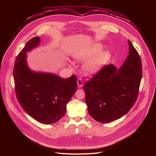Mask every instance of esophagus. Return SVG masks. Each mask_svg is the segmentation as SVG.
Here are the masks:
<instances>
[{
    "label": "esophagus",
    "instance_id": "obj_1",
    "mask_svg": "<svg viewBox=\"0 0 156 156\" xmlns=\"http://www.w3.org/2000/svg\"><path fill=\"white\" fill-rule=\"evenodd\" d=\"M77 84L78 86L79 87H81L83 86V82H82V80L81 79H78L77 80Z\"/></svg>",
    "mask_w": 156,
    "mask_h": 156
}]
</instances>
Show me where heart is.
Instances as JSON below:
<instances>
[{
    "label": "heart",
    "instance_id": "b5f03b06",
    "mask_svg": "<svg viewBox=\"0 0 156 156\" xmlns=\"http://www.w3.org/2000/svg\"><path fill=\"white\" fill-rule=\"evenodd\" d=\"M102 49V46L98 44L90 49L75 54L74 57L76 60L80 62L87 60L83 66V70L85 74L87 75L95 74L110 59V54L107 51L101 52Z\"/></svg>",
    "mask_w": 156,
    "mask_h": 156
}]
</instances>
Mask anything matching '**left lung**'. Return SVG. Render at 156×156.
Here are the masks:
<instances>
[{"instance_id": "1", "label": "left lung", "mask_w": 156, "mask_h": 156, "mask_svg": "<svg viewBox=\"0 0 156 156\" xmlns=\"http://www.w3.org/2000/svg\"><path fill=\"white\" fill-rule=\"evenodd\" d=\"M128 45V55L120 68L106 65L84 85L89 114L99 122L109 123L121 118L136 101L142 64L129 40Z\"/></svg>"}]
</instances>
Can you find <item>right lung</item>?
Here are the masks:
<instances>
[{
    "label": "right lung",
    "instance_id": "obj_1",
    "mask_svg": "<svg viewBox=\"0 0 156 156\" xmlns=\"http://www.w3.org/2000/svg\"><path fill=\"white\" fill-rule=\"evenodd\" d=\"M40 37L31 39L16 58L13 78L16 96L25 112L36 121L57 122L77 90L75 75L63 79L54 73L35 72L28 65L27 52L39 46Z\"/></svg>",
    "mask_w": 156,
    "mask_h": 156
}]
</instances>
